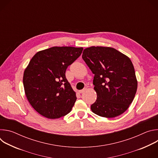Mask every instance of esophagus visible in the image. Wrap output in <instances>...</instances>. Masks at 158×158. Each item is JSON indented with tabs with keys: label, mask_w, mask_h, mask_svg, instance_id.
Segmentation results:
<instances>
[{
	"label": "esophagus",
	"mask_w": 158,
	"mask_h": 158,
	"mask_svg": "<svg viewBox=\"0 0 158 158\" xmlns=\"http://www.w3.org/2000/svg\"><path fill=\"white\" fill-rule=\"evenodd\" d=\"M85 90H86V88H84V89H83L82 90H80V91H79V93H80V94L83 93L85 91Z\"/></svg>",
	"instance_id": "1"
}]
</instances>
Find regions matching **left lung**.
Here are the masks:
<instances>
[{
	"label": "left lung",
	"mask_w": 158,
	"mask_h": 158,
	"mask_svg": "<svg viewBox=\"0 0 158 158\" xmlns=\"http://www.w3.org/2000/svg\"><path fill=\"white\" fill-rule=\"evenodd\" d=\"M82 57L94 74L97 100L91 106L92 111L107 118L124 113L132 103L138 87L130 59L114 48L101 46L85 49Z\"/></svg>",
	"instance_id": "8db88e82"
}]
</instances>
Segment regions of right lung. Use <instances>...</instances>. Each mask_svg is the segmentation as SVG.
<instances>
[{
  "instance_id": "add662e5",
  "label": "right lung",
  "mask_w": 158,
  "mask_h": 158,
  "mask_svg": "<svg viewBox=\"0 0 158 158\" xmlns=\"http://www.w3.org/2000/svg\"><path fill=\"white\" fill-rule=\"evenodd\" d=\"M82 48L52 47L37 52L24 71V91L31 105L44 117L57 119L71 112L77 99L65 71Z\"/></svg>"
}]
</instances>
